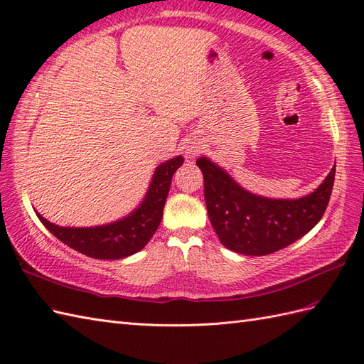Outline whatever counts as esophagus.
Returning a JSON list of instances; mask_svg holds the SVG:
<instances>
[{
  "label": "esophagus",
  "instance_id": "esophagus-1",
  "mask_svg": "<svg viewBox=\"0 0 364 364\" xmlns=\"http://www.w3.org/2000/svg\"><path fill=\"white\" fill-rule=\"evenodd\" d=\"M198 151H200L198 149H189V150H188V155H189L191 158H193V156L198 155Z\"/></svg>",
  "mask_w": 364,
  "mask_h": 364
}]
</instances>
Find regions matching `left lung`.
Returning <instances> with one entry per match:
<instances>
[{"mask_svg":"<svg viewBox=\"0 0 364 364\" xmlns=\"http://www.w3.org/2000/svg\"><path fill=\"white\" fill-rule=\"evenodd\" d=\"M205 201L223 247L245 256H267L306 235L323 217L332 196L335 166L324 181L301 198L256 196L235 181L225 168L201 156Z\"/></svg>","mask_w":364,"mask_h":364,"instance_id":"8db88e82","label":"left lung"}]
</instances>
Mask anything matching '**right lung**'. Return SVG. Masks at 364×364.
<instances>
[{
    "label": "right lung",
    "instance_id": "obj_1",
    "mask_svg": "<svg viewBox=\"0 0 364 364\" xmlns=\"http://www.w3.org/2000/svg\"><path fill=\"white\" fill-rule=\"evenodd\" d=\"M183 161V156H175L159 164L151 176L146 197L133 213L121 220L100 226L70 228L50 223L36 210L37 217L58 240L88 257L109 260L129 257L146 247L158 230L172 176Z\"/></svg>",
    "mask_w": 364,
    "mask_h": 364
}]
</instances>
